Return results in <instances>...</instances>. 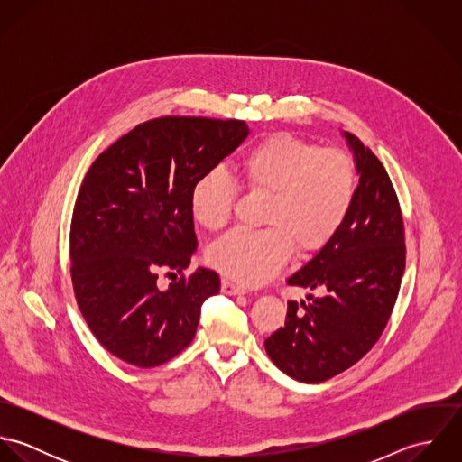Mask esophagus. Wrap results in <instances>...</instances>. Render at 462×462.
<instances>
[{
	"mask_svg": "<svg viewBox=\"0 0 462 462\" xmlns=\"http://www.w3.org/2000/svg\"><path fill=\"white\" fill-rule=\"evenodd\" d=\"M220 291H222L224 295H242V293H245V290H244L242 286H238V284L227 281V279H222Z\"/></svg>",
	"mask_w": 462,
	"mask_h": 462,
	"instance_id": "1",
	"label": "esophagus"
}]
</instances>
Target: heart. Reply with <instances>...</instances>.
<instances>
[{"label": "heart", "mask_w": 462, "mask_h": 462, "mask_svg": "<svg viewBox=\"0 0 462 462\" xmlns=\"http://www.w3.org/2000/svg\"><path fill=\"white\" fill-rule=\"evenodd\" d=\"M236 176L249 194L266 196L262 231H233L208 249L217 272L247 286L272 279L290 258L322 251L343 227L357 194V167L343 149H320L290 134H270L236 162ZM238 199L222 171L202 174L190 192L194 220L209 233L222 231Z\"/></svg>", "instance_id": "heart-1"}]
</instances>
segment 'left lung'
Returning a JSON list of instances; mask_svg holds the SVG:
<instances>
[{"label":"left lung","mask_w":462,"mask_h":462,"mask_svg":"<svg viewBox=\"0 0 462 462\" xmlns=\"http://www.w3.org/2000/svg\"><path fill=\"white\" fill-rule=\"evenodd\" d=\"M359 185L352 209L329 244L290 279L322 297L288 302L284 328L264 339L273 365L300 383H324L356 365L381 337L395 308L403 268V218L381 160L345 133ZM303 310H300V308Z\"/></svg>","instance_id":"left-lung-1"}]
</instances>
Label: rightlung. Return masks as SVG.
I'll list each match as a JSON object with an SVG mask.
<instances>
[{"label": "right lung", "mask_w": 462, "mask_h": 462, "mask_svg": "<svg viewBox=\"0 0 462 462\" xmlns=\"http://www.w3.org/2000/svg\"><path fill=\"white\" fill-rule=\"evenodd\" d=\"M249 134L244 121L158 117L134 126L90 165L70 220V279L87 326L140 368L171 361L194 339L218 273H185L198 238L190 192ZM180 273L160 291L157 273Z\"/></svg>", "instance_id": "add662e5"}]
</instances>
